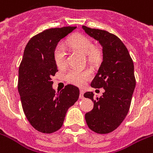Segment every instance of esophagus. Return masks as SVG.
Segmentation results:
<instances>
[{
	"mask_svg": "<svg viewBox=\"0 0 153 153\" xmlns=\"http://www.w3.org/2000/svg\"><path fill=\"white\" fill-rule=\"evenodd\" d=\"M84 93H85V91H84L83 89H80V96H79V98H80V99H83V98H84V97H83Z\"/></svg>",
	"mask_w": 153,
	"mask_h": 153,
	"instance_id": "34e87169",
	"label": "esophagus"
}]
</instances>
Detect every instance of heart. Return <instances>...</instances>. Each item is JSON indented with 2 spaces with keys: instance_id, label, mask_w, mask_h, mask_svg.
<instances>
[{
  "instance_id": "obj_1",
  "label": "heart",
  "mask_w": 153,
  "mask_h": 153,
  "mask_svg": "<svg viewBox=\"0 0 153 153\" xmlns=\"http://www.w3.org/2000/svg\"><path fill=\"white\" fill-rule=\"evenodd\" d=\"M68 44L74 49L79 50L85 55H87L89 60H94L97 58V51L94 48V43L88 37L76 33L71 36L68 41ZM53 59L56 65L59 68H64L66 64V55L64 47L59 44L56 47L53 53ZM91 78V73L88 70H82L78 68H71L64 74L67 82L75 85H84Z\"/></svg>"
}]
</instances>
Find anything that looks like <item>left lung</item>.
<instances>
[{
	"label": "left lung",
	"mask_w": 153,
	"mask_h": 153,
	"mask_svg": "<svg viewBox=\"0 0 153 153\" xmlns=\"http://www.w3.org/2000/svg\"><path fill=\"white\" fill-rule=\"evenodd\" d=\"M82 29L102 46L103 61L91 86L105 90L97 99L92 92L84 94L94 102V108L85 114V119L91 130L108 134L122 123L130 109L136 85L134 63L126 47L117 36L85 26H82Z\"/></svg>",
	"instance_id": "left-lung-1"
}]
</instances>
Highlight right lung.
<instances>
[{
  "label": "right lung",
  "mask_w": 153,
  "mask_h": 153,
  "mask_svg": "<svg viewBox=\"0 0 153 153\" xmlns=\"http://www.w3.org/2000/svg\"><path fill=\"white\" fill-rule=\"evenodd\" d=\"M75 28L45 30L31 38L24 49L19 68L18 90L27 120L39 132L51 134L59 130L68 108L79 99L77 86L69 84L56 93L52 81L58 71L54 50L58 42Z\"/></svg>",
  "instance_id": "right-lung-1"
}]
</instances>
